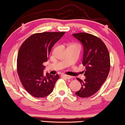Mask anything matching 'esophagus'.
<instances>
[{"instance_id":"34e87169","label":"esophagus","mask_w":125,"mask_h":125,"mask_svg":"<svg viewBox=\"0 0 125 125\" xmlns=\"http://www.w3.org/2000/svg\"><path fill=\"white\" fill-rule=\"evenodd\" d=\"M61 76H62L63 77H64V78H65L66 79H71L72 78V77L70 76L66 75V74H61Z\"/></svg>"}]
</instances>
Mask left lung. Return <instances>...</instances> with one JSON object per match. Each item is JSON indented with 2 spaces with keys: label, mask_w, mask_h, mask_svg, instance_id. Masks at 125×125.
<instances>
[{
  "label": "left lung",
  "mask_w": 125,
  "mask_h": 125,
  "mask_svg": "<svg viewBox=\"0 0 125 125\" xmlns=\"http://www.w3.org/2000/svg\"><path fill=\"white\" fill-rule=\"evenodd\" d=\"M72 35L83 46L82 64L85 66V79H77L82 87L75 94L80 98H88L98 92L108 76L110 69L109 52L104 43L95 35L86 33Z\"/></svg>",
  "instance_id": "8db88e82"
}]
</instances>
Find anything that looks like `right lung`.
Listing matches in <instances>:
<instances>
[{
    "label": "right lung",
    "mask_w": 125,
    "mask_h": 125,
    "mask_svg": "<svg viewBox=\"0 0 125 125\" xmlns=\"http://www.w3.org/2000/svg\"><path fill=\"white\" fill-rule=\"evenodd\" d=\"M65 32L35 33L27 38L19 48L17 57V71L22 85L35 98H43L52 92L59 75L43 74L52 48Z\"/></svg>",
    "instance_id": "right-lung-1"
}]
</instances>
